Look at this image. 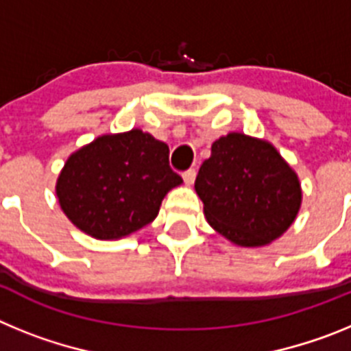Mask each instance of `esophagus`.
<instances>
[{
  "mask_svg": "<svg viewBox=\"0 0 351 351\" xmlns=\"http://www.w3.org/2000/svg\"><path fill=\"white\" fill-rule=\"evenodd\" d=\"M195 178H197V170L195 169H188L182 172V179H184L186 184H193Z\"/></svg>",
  "mask_w": 351,
  "mask_h": 351,
  "instance_id": "esophagus-1",
  "label": "esophagus"
}]
</instances>
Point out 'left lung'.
Here are the masks:
<instances>
[{"label":"left lung","mask_w":351,"mask_h":351,"mask_svg":"<svg viewBox=\"0 0 351 351\" xmlns=\"http://www.w3.org/2000/svg\"><path fill=\"white\" fill-rule=\"evenodd\" d=\"M195 190L210 226L239 246H263L280 237L302 198L299 179L281 154L243 133L214 142Z\"/></svg>","instance_id":"left-lung-1"}]
</instances>
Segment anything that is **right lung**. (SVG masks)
<instances>
[{"mask_svg": "<svg viewBox=\"0 0 351 351\" xmlns=\"http://www.w3.org/2000/svg\"><path fill=\"white\" fill-rule=\"evenodd\" d=\"M181 182L169 165V145L132 130L98 137L71 154L56 193L77 228L112 241L153 221L167 191Z\"/></svg>", "mask_w": 351, "mask_h": 351, "instance_id": "1", "label": "right lung"}]
</instances>
